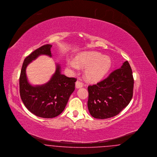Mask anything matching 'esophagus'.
<instances>
[{
  "instance_id": "1",
  "label": "esophagus",
  "mask_w": 157,
  "mask_h": 157,
  "mask_svg": "<svg viewBox=\"0 0 157 157\" xmlns=\"http://www.w3.org/2000/svg\"><path fill=\"white\" fill-rule=\"evenodd\" d=\"M75 85H76V88H80L81 87L83 86V83L82 82L79 81H77L75 83Z\"/></svg>"
}]
</instances>
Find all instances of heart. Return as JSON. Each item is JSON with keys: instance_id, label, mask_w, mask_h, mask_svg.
Masks as SVG:
<instances>
[{"instance_id": "obj_1", "label": "heart", "mask_w": 157, "mask_h": 157, "mask_svg": "<svg viewBox=\"0 0 157 157\" xmlns=\"http://www.w3.org/2000/svg\"><path fill=\"white\" fill-rule=\"evenodd\" d=\"M111 64V59L109 56H103L96 52H83L76 57V61L68 60L66 62L67 68L72 71L79 69V66L86 67L85 77L90 82L102 79L109 72Z\"/></svg>"}]
</instances>
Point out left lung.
<instances>
[{"mask_svg": "<svg viewBox=\"0 0 157 157\" xmlns=\"http://www.w3.org/2000/svg\"><path fill=\"white\" fill-rule=\"evenodd\" d=\"M134 79L128 61L96 85L88 87V108L93 117L104 119L119 114L132 100Z\"/></svg>", "mask_w": 157, "mask_h": 157, "instance_id": "1", "label": "left lung"}]
</instances>
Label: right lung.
Masks as SVG:
<instances>
[{
    "mask_svg": "<svg viewBox=\"0 0 157 157\" xmlns=\"http://www.w3.org/2000/svg\"><path fill=\"white\" fill-rule=\"evenodd\" d=\"M52 45L46 44L32 52L24 60L19 77V93L21 100L31 113L43 118H53L64 110L69 98L74 92L76 79L69 78L60 72L57 65L50 80L41 85L33 86L28 82L26 68L40 55L52 57Z\"/></svg>",
    "mask_w": 157,
    "mask_h": 157,
    "instance_id": "right-lung-1",
    "label": "right lung"
}]
</instances>
